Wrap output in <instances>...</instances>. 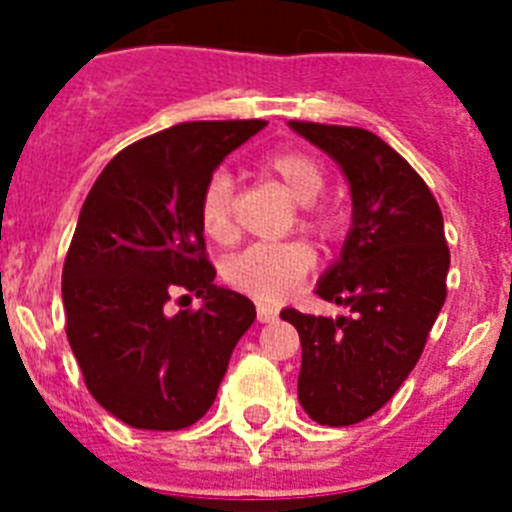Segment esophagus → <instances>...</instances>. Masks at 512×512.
<instances>
[{
    "mask_svg": "<svg viewBox=\"0 0 512 512\" xmlns=\"http://www.w3.org/2000/svg\"><path fill=\"white\" fill-rule=\"evenodd\" d=\"M256 318L261 320V323H274V320L279 318V312L274 310V307H269V305H256Z\"/></svg>",
    "mask_w": 512,
    "mask_h": 512,
    "instance_id": "1",
    "label": "esophagus"
}]
</instances>
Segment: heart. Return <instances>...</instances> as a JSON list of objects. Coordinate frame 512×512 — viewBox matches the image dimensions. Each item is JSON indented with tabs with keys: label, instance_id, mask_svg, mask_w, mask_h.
Listing matches in <instances>:
<instances>
[{
	"label": "heart",
	"instance_id": "obj_1",
	"mask_svg": "<svg viewBox=\"0 0 512 512\" xmlns=\"http://www.w3.org/2000/svg\"><path fill=\"white\" fill-rule=\"evenodd\" d=\"M261 169L284 187L297 202V228L318 241H336L346 230V210L338 202L323 200L328 174L320 158L307 151L287 148L269 153ZM200 223L212 241L235 238V182L228 171H215L200 194ZM315 266V251L305 241L253 243L225 261V279L261 302H279L292 295Z\"/></svg>",
	"mask_w": 512,
	"mask_h": 512
}]
</instances>
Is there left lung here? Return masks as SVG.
I'll return each mask as SVG.
<instances>
[{
	"mask_svg": "<svg viewBox=\"0 0 512 512\" xmlns=\"http://www.w3.org/2000/svg\"><path fill=\"white\" fill-rule=\"evenodd\" d=\"M289 125L336 158L354 197L341 259L315 289L351 315L282 310L302 343L297 395L320 425H354L400 390L441 312L451 261L443 215L418 171L379 135L348 125Z\"/></svg>",
	"mask_w": 512,
	"mask_h": 512,
	"instance_id": "obj_1",
	"label": "left lung"
}]
</instances>
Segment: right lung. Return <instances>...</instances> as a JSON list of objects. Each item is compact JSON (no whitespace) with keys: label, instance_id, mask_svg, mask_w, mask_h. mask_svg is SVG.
<instances>
[{"label":"right lung","instance_id":"right-lung-1","mask_svg":"<svg viewBox=\"0 0 512 512\" xmlns=\"http://www.w3.org/2000/svg\"><path fill=\"white\" fill-rule=\"evenodd\" d=\"M264 125L197 120L135 140L104 166L81 207L63 264L66 336L94 400L140 431L197 423L256 318L248 297L212 284L200 194L220 161ZM176 294L206 305L166 316Z\"/></svg>","mask_w":512,"mask_h":512}]
</instances>
